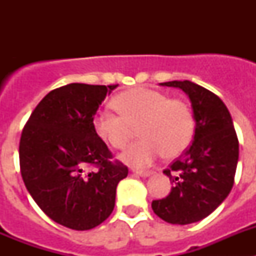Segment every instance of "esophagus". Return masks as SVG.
<instances>
[{"mask_svg":"<svg viewBox=\"0 0 256 256\" xmlns=\"http://www.w3.org/2000/svg\"><path fill=\"white\" fill-rule=\"evenodd\" d=\"M133 173L137 174V176H140V177L148 178V177H150V176H152L154 172H151V170H133Z\"/></svg>","mask_w":256,"mask_h":256,"instance_id":"34e87169","label":"esophagus"}]
</instances>
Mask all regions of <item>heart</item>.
I'll return each instance as SVG.
<instances>
[{
    "label": "heart",
    "mask_w": 256,
    "mask_h": 256,
    "mask_svg": "<svg viewBox=\"0 0 256 256\" xmlns=\"http://www.w3.org/2000/svg\"><path fill=\"white\" fill-rule=\"evenodd\" d=\"M112 110H101L94 119L97 136L112 148H123L138 128L142 140L134 142L120 155L133 168L152 164L165 152L176 158L191 144L195 133V119L191 108L180 100L148 88H132L118 94Z\"/></svg>",
    "instance_id": "1"
}]
</instances>
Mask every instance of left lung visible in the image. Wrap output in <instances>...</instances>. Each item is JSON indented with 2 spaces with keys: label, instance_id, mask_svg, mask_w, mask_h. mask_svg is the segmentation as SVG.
I'll use <instances>...</instances> for the list:
<instances>
[{
  "label": "left lung",
  "instance_id": "1",
  "mask_svg": "<svg viewBox=\"0 0 256 256\" xmlns=\"http://www.w3.org/2000/svg\"><path fill=\"white\" fill-rule=\"evenodd\" d=\"M188 96L195 119L192 144L165 169L172 191L151 206L172 224H191L210 216L232 190L238 162V140L227 106L216 94L191 80L160 83Z\"/></svg>",
  "mask_w": 256,
  "mask_h": 256
}]
</instances>
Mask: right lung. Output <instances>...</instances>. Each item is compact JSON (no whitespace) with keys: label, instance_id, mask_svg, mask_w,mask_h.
Segmentation results:
<instances>
[{"label":"right lung","instance_id":"right-lung-1","mask_svg":"<svg viewBox=\"0 0 256 256\" xmlns=\"http://www.w3.org/2000/svg\"><path fill=\"white\" fill-rule=\"evenodd\" d=\"M118 84L70 83L42 98L22 133L20 169L33 200L48 218L76 230L110 216L116 186L128 176L97 136L98 106ZM96 166L97 171H90Z\"/></svg>","mask_w":256,"mask_h":256}]
</instances>
